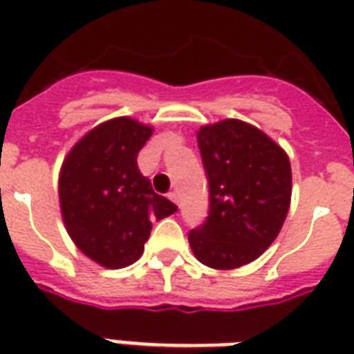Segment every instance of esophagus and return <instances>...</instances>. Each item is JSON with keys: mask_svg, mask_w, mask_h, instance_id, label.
Here are the masks:
<instances>
[{"mask_svg": "<svg viewBox=\"0 0 354 354\" xmlns=\"http://www.w3.org/2000/svg\"><path fill=\"white\" fill-rule=\"evenodd\" d=\"M169 198H171L176 205H180V194H178V191H172V193H169Z\"/></svg>", "mask_w": 354, "mask_h": 354, "instance_id": "obj_1", "label": "esophagus"}]
</instances>
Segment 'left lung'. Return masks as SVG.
I'll use <instances>...</instances> for the list:
<instances>
[{"mask_svg":"<svg viewBox=\"0 0 354 354\" xmlns=\"http://www.w3.org/2000/svg\"><path fill=\"white\" fill-rule=\"evenodd\" d=\"M209 182V216L189 233L200 263L233 270L252 263L279 235L290 207V160L250 122L224 119L196 132Z\"/></svg>","mask_w":354,"mask_h":354,"instance_id":"left-lung-1","label":"left lung"}]
</instances>
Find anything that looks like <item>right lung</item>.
Masks as SVG:
<instances>
[{"mask_svg": "<svg viewBox=\"0 0 354 354\" xmlns=\"http://www.w3.org/2000/svg\"><path fill=\"white\" fill-rule=\"evenodd\" d=\"M154 128L115 118L91 128L64 158L58 198L64 226L86 257L104 268L136 263L152 221L176 213L138 169V154Z\"/></svg>", "mask_w": 354, "mask_h": 354, "instance_id": "right-lung-1", "label": "right lung"}]
</instances>
